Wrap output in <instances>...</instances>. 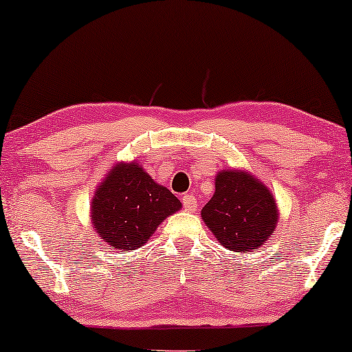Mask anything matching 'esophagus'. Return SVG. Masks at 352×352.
<instances>
[{"instance_id": "1", "label": "esophagus", "mask_w": 352, "mask_h": 352, "mask_svg": "<svg viewBox=\"0 0 352 352\" xmlns=\"http://www.w3.org/2000/svg\"><path fill=\"white\" fill-rule=\"evenodd\" d=\"M182 205H184V208H186V211H195V208H197V199L192 194H186V195H182Z\"/></svg>"}]
</instances>
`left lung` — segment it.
<instances>
[{
    "instance_id": "obj_1",
    "label": "left lung",
    "mask_w": 352,
    "mask_h": 352,
    "mask_svg": "<svg viewBox=\"0 0 352 352\" xmlns=\"http://www.w3.org/2000/svg\"><path fill=\"white\" fill-rule=\"evenodd\" d=\"M201 219L230 252H254L272 237L278 208L272 192L247 170L218 171L214 194L201 208Z\"/></svg>"
}]
</instances>
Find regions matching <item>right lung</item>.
Returning a JSON list of instances; mask_svg holds the SVG:
<instances>
[{
    "instance_id": "1",
    "label": "right lung",
    "mask_w": 352,
    "mask_h": 352,
    "mask_svg": "<svg viewBox=\"0 0 352 352\" xmlns=\"http://www.w3.org/2000/svg\"><path fill=\"white\" fill-rule=\"evenodd\" d=\"M182 204L158 184L139 162H117L96 187L91 224L115 250H138Z\"/></svg>"
}]
</instances>
